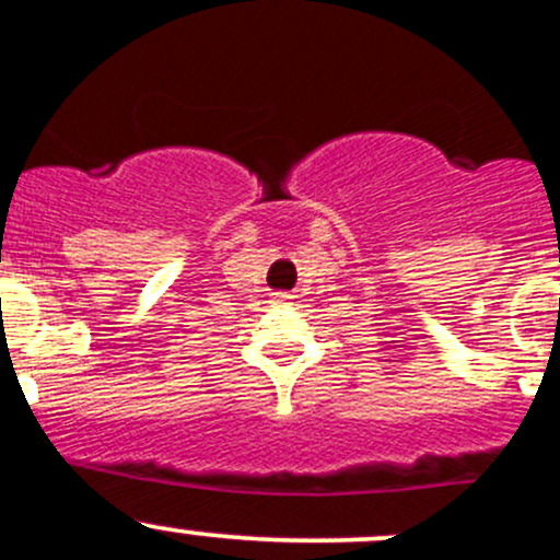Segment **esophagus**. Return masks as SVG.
<instances>
[{
  "label": "esophagus",
  "mask_w": 560,
  "mask_h": 560,
  "mask_svg": "<svg viewBox=\"0 0 560 560\" xmlns=\"http://www.w3.org/2000/svg\"><path fill=\"white\" fill-rule=\"evenodd\" d=\"M292 295H287V292H276V303H287Z\"/></svg>",
  "instance_id": "34e87169"
}]
</instances>
